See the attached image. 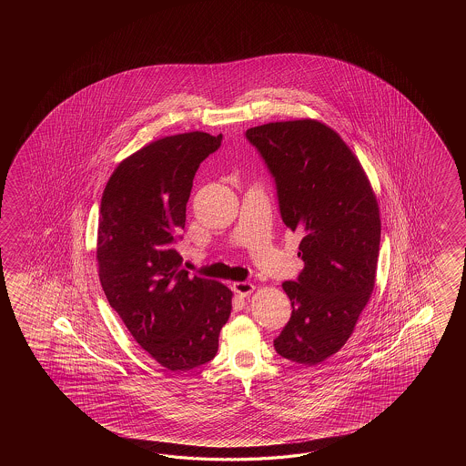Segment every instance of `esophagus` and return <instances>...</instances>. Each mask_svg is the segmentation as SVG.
Segmentation results:
<instances>
[{"mask_svg":"<svg viewBox=\"0 0 466 466\" xmlns=\"http://www.w3.org/2000/svg\"><path fill=\"white\" fill-rule=\"evenodd\" d=\"M233 291L239 295V297H248V295H251L253 293V289H255V285H251V283H248V281H237V283H233Z\"/></svg>","mask_w":466,"mask_h":466,"instance_id":"esophagus-1","label":"esophagus"}]
</instances>
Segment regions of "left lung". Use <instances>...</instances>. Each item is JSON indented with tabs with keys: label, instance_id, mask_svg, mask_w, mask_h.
Wrapping results in <instances>:
<instances>
[{
	"label": "left lung",
	"instance_id": "8db88e82",
	"mask_svg": "<svg viewBox=\"0 0 466 466\" xmlns=\"http://www.w3.org/2000/svg\"><path fill=\"white\" fill-rule=\"evenodd\" d=\"M277 185L281 219L299 231L305 268L285 281L291 318L278 355L317 365L351 337L375 288L381 221L377 197L353 151L317 119L247 129Z\"/></svg>",
	"mask_w": 466,
	"mask_h": 466
}]
</instances>
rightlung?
<instances>
[{"label": "right lung", "instance_id": "1", "mask_svg": "<svg viewBox=\"0 0 466 466\" xmlns=\"http://www.w3.org/2000/svg\"><path fill=\"white\" fill-rule=\"evenodd\" d=\"M221 139L203 131L157 139L119 163L101 197V287L139 347L169 371L211 361L231 313V289L189 278L175 249L195 173Z\"/></svg>", "mask_w": 466, "mask_h": 466}]
</instances>
